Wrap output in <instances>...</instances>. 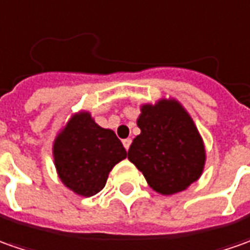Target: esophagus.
<instances>
[{
	"instance_id": "esophagus-1",
	"label": "esophagus",
	"mask_w": 250,
	"mask_h": 250,
	"mask_svg": "<svg viewBox=\"0 0 250 250\" xmlns=\"http://www.w3.org/2000/svg\"><path fill=\"white\" fill-rule=\"evenodd\" d=\"M123 145H125V150H128V149H130V145H131V139L130 138L123 139Z\"/></svg>"
}]
</instances>
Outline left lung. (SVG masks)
<instances>
[{
	"label": "left lung",
	"mask_w": 250,
	"mask_h": 250,
	"mask_svg": "<svg viewBox=\"0 0 250 250\" xmlns=\"http://www.w3.org/2000/svg\"><path fill=\"white\" fill-rule=\"evenodd\" d=\"M141 134L128 149V160L147 185L163 196L183 191L203 175L207 152L189 112L175 98L141 105Z\"/></svg>",
	"instance_id": "1"
}]
</instances>
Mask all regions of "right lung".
I'll return each mask as SVG.
<instances>
[{"instance_id": "1", "label": "right lung", "mask_w": 250, "mask_h": 250, "mask_svg": "<svg viewBox=\"0 0 250 250\" xmlns=\"http://www.w3.org/2000/svg\"><path fill=\"white\" fill-rule=\"evenodd\" d=\"M125 157L116 134L97 125L89 111L71 115L53 142L57 175L78 196L91 197L101 191L112 168Z\"/></svg>"}]
</instances>
